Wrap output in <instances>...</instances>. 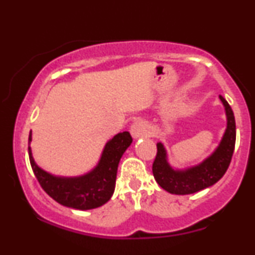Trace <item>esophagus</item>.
Listing matches in <instances>:
<instances>
[{
    "label": "esophagus",
    "mask_w": 255,
    "mask_h": 255,
    "mask_svg": "<svg viewBox=\"0 0 255 255\" xmlns=\"http://www.w3.org/2000/svg\"><path fill=\"white\" fill-rule=\"evenodd\" d=\"M147 133V125L144 121H136L131 125L130 134L134 139H139Z\"/></svg>",
    "instance_id": "34e87169"
}]
</instances>
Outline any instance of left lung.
Listing matches in <instances>:
<instances>
[{
	"label": "left lung",
	"mask_w": 255,
	"mask_h": 255,
	"mask_svg": "<svg viewBox=\"0 0 255 255\" xmlns=\"http://www.w3.org/2000/svg\"><path fill=\"white\" fill-rule=\"evenodd\" d=\"M227 116V127L215 151L199 164L184 169H176L168 160V152L162 142H157V156L152 165L154 180L171 194L186 195L211 187L218 182L227 171L233 157L236 140V126L234 113L228 102L219 96Z\"/></svg>",
	"instance_id": "8db88e82"
}]
</instances>
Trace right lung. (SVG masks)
<instances>
[{
  "label": "right lung",
  "mask_w": 255,
  "mask_h": 255,
  "mask_svg": "<svg viewBox=\"0 0 255 255\" xmlns=\"http://www.w3.org/2000/svg\"><path fill=\"white\" fill-rule=\"evenodd\" d=\"M32 131L28 135V157L38 182L46 194L63 206L75 210H92L110 200L115 191L120 159L129 147V131L116 134L102 151L97 165L79 176H57L40 168L32 156Z\"/></svg>",
  "instance_id": "1"
}]
</instances>
